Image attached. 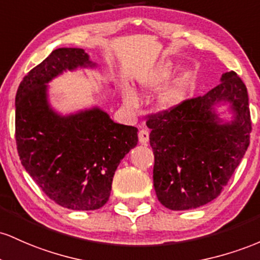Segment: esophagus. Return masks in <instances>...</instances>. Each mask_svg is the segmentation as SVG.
Here are the masks:
<instances>
[{"mask_svg":"<svg viewBox=\"0 0 260 260\" xmlns=\"http://www.w3.org/2000/svg\"><path fill=\"white\" fill-rule=\"evenodd\" d=\"M148 139H150V134H148L147 130H140L139 131V141L140 144L146 145L148 142Z\"/></svg>","mask_w":260,"mask_h":260,"instance_id":"esophagus-1","label":"esophagus"}]
</instances>
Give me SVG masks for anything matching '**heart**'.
I'll use <instances>...</instances> for the list:
<instances>
[{
    "instance_id": "b5f03b06",
    "label": "heart",
    "mask_w": 260,
    "mask_h": 260,
    "mask_svg": "<svg viewBox=\"0 0 260 260\" xmlns=\"http://www.w3.org/2000/svg\"><path fill=\"white\" fill-rule=\"evenodd\" d=\"M174 74V67L171 62L162 63V65L154 67L147 75L140 80V87L145 93H154L162 89L169 82L172 76ZM193 84V75L186 74L177 77L173 82H171L157 97V106L161 110H171L173 108L183 103L188 98L189 92ZM124 103L129 108L139 107V97L131 88H125Z\"/></svg>"
}]
</instances>
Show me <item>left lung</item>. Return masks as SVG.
<instances>
[{"mask_svg":"<svg viewBox=\"0 0 260 260\" xmlns=\"http://www.w3.org/2000/svg\"><path fill=\"white\" fill-rule=\"evenodd\" d=\"M201 97L151 115L150 145L154 154L153 186L169 210H190L220 195L249 146L250 122L247 87L236 72ZM229 104L230 121L217 107Z\"/></svg>","mask_w":260,"mask_h":260,"instance_id":"8db88e82","label":"left lung"}]
</instances>
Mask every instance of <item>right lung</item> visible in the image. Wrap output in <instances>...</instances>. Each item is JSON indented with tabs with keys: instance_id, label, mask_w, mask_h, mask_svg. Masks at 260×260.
<instances>
[{
	"instance_id": "right-lung-1",
	"label": "right lung",
	"mask_w": 260,
	"mask_h": 260,
	"mask_svg": "<svg viewBox=\"0 0 260 260\" xmlns=\"http://www.w3.org/2000/svg\"><path fill=\"white\" fill-rule=\"evenodd\" d=\"M97 63L80 48L56 49L20 82L16 141L20 162L42 190L71 210H97L109 199L119 163L138 145L135 126L113 121L99 107L62 115L49 102L57 76Z\"/></svg>"
}]
</instances>
